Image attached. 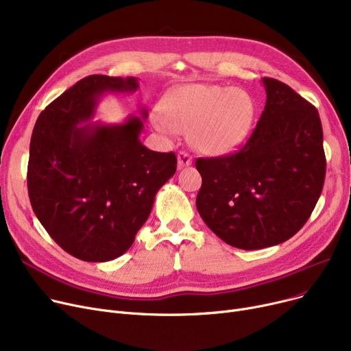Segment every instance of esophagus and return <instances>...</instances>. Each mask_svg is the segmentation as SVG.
<instances>
[{
	"instance_id": "esophagus-1",
	"label": "esophagus",
	"mask_w": 351,
	"mask_h": 351,
	"mask_svg": "<svg viewBox=\"0 0 351 351\" xmlns=\"http://www.w3.org/2000/svg\"><path fill=\"white\" fill-rule=\"evenodd\" d=\"M189 165H192V156L185 151L178 152V166H179V168H185V166H189Z\"/></svg>"
}]
</instances>
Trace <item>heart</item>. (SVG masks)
I'll return each mask as SVG.
<instances>
[{"label":"heart","mask_w":351,"mask_h":351,"mask_svg":"<svg viewBox=\"0 0 351 351\" xmlns=\"http://www.w3.org/2000/svg\"><path fill=\"white\" fill-rule=\"evenodd\" d=\"M159 110L152 118L158 132L188 134L196 151L222 156L239 149L249 136L254 102L241 88L193 84L169 90Z\"/></svg>","instance_id":"heart-1"}]
</instances>
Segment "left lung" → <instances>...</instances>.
<instances>
[{"instance_id": "left-lung-1", "label": "left lung", "mask_w": 351, "mask_h": 351, "mask_svg": "<svg viewBox=\"0 0 351 351\" xmlns=\"http://www.w3.org/2000/svg\"><path fill=\"white\" fill-rule=\"evenodd\" d=\"M266 106L241 151L199 158L196 208L208 228L237 249L286 242L307 222L326 176L317 109L289 85L262 80Z\"/></svg>"}]
</instances>
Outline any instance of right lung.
I'll return each mask as SVG.
<instances>
[{"instance_id":"right-lung-1","label":"right lung","mask_w":351,"mask_h":351,"mask_svg":"<svg viewBox=\"0 0 351 351\" xmlns=\"http://www.w3.org/2000/svg\"><path fill=\"white\" fill-rule=\"evenodd\" d=\"M138 88L134 77L89 75L52 101L34 126L31 206L53 241L85 262L114 261L131 247L158 191L176 172L173 152H154L139 141L145 108L142 118L123 123L88 122L106 92Z\"/></svg>"}]
</instances>
